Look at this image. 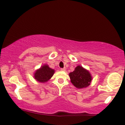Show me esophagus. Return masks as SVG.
Returning a JSON list of instances; mask_svg holds the SVG:
<instances>
[{
    "mask_svg": "<svg viewBox=\"0 0 125 125\" xmlns=\"http://www.w3.org/2000/svg\"><path fill=\"white\" fill-rule=\"evenodd\" d=\"M61 71H65V70H66V69H65V68H61Z\"/></svg>",
    "mask_w": 125,
    "mask_h": 125,
    "instance_id": "1",
    "label": "esophagus"
}]
</instances>
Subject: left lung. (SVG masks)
Here are the masks:
<instances>
[{"instance_id": "left-lung-1", "label": "left lung", "mask_w": 125, "mask_h": 125, "mask_svg": "<svg viewBox=\"0 0 125 125\" xmlns=\"http://www.w3.org/2000/svg\"><path fill=\"white\" fill-rule=\"evenodd\" d=\"M70 82L77 88H84L91 83L93 77L88 70L78 65L73 72L69 73Z\"/></svg>"}]
</instances>
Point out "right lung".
<instances>
[{"instance_id": "add662e5", "label": "right lung", "mask_w": 125, "mask_h": 125, "mask_svg": "<svg viewBox=\"0 0 125 125\" xmlns=\"http://www.w3.org/2000/svg\"><path fill=\"white\" fill-rule=\"evenodd\" d=\"M55 70L51 68L47 64H44L34 73V78L39 82L46 83L51 78Z\"/></svg>"}]
</instances>
